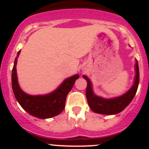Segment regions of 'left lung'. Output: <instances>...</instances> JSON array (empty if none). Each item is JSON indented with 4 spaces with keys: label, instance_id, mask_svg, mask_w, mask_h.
I'll return each instance as SVG.
<instances>
[{
    "label": "left lung",
    "instance_id": "1",
    "mask_svg": "<svg viewBox=\"0 0 149 149\" xmlns=\"http://www.w3.org/2000/svg\"><path fill=\"white\" fill-rule=\"evenodd\" d=\"M136 76L134 84L131 88L120 97L112 99H104L102 97L95 95L92 89L91 81L85 75L83 78L87 81L86 96L89 107L93 112L102 115H115L122 112L133 100L137 91L139 84V68L138 61H136L135 65Z\"/></svg>",
    "mask_w": 149,
    "mask_h": 149
}]
</instances>
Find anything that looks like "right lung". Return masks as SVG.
I'll return each instance as SVG.
<instances>
[{
  "label": "right lung",
  "instance_id": "1",
  "mask_svg": "<svg viewBox=\"0 0 149 149\" xmlns=\"http://www.w3.org/2000/svg\"><path fill=\"white\" fill-rule=\"evenodd\" d=\"M20 52L21 50L18 52L17 56L15 58L11 75L12 88L16 100L24 110L35 118L47 119L59 115L65 108L68 94L73 88L79 76L76 74L66 79L58 88L49 94L29 95L22 91L18 82L16 63Z\"/></svg>",
  "mask_w": 149,
  "mask_h": 149
}]
</instances>
